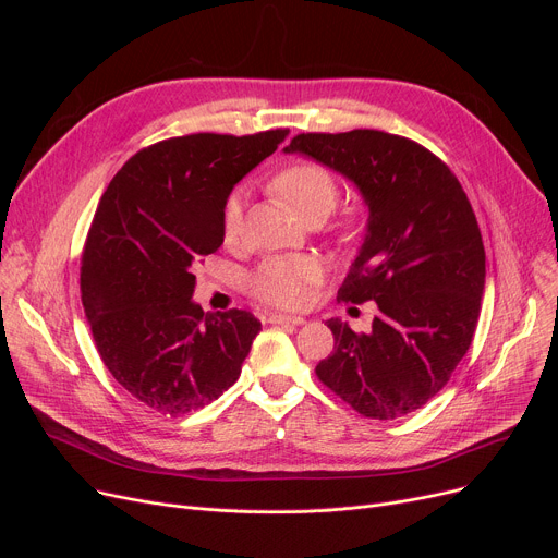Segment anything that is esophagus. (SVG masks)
<instances>
[{"instance_id":"obj_1","label":"esophagus","mask_w":558,"mask_h":558,"mask_svg":"<svg viewBox=\"0 0 558 558\" xmlns=\"http://www.w3.org/2000/svg\"><path fill=\"white\" fill-rule=\"evenodd\" d=\"M271 324H280V326H303L305 318L303 316H289V314H269Z\"/></svg>"}]
</instances>
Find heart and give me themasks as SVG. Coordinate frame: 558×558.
<instances>
[{
    "label": "heart",
    "instance_id": "b5f03b06",
    "mask_svg": "<svg viewBox=\"0 0 558 558\" xmlns=\"http://www.w3.org/2000/svg\"><path fill=\"white\" fill-rule=\"evenodd\" d=\"M276 192L294 208L305 221L324 219L339 201V183L335 173L312 160L294 162L274 179ZM244 217V194L232 192L223 203V232L226 238H238ZM341 232L353 234L357 219L345 217ZM320 276L318 264L310 257H269L246 276V289L253 299L276 307H299L307 296V287Z\"/></svg>",
    "mask_w": 558,
    "mask_h": 558
}]
</instances>
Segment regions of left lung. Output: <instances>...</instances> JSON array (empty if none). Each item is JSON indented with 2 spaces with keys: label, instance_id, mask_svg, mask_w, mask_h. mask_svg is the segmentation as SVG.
I'll use <instances>...</instances> for the list:
<instances>
[{
  "label": "left lung",
  "instance_id": "left-lung-1",
  "mask_svg": "<svg viewBox=\"0 0 558 558\" xmlns=\"http://www.w3.org/2000/svg\"><path fill=\"white\" fill-rule=\"evenodd\" d=\"M287 151L348 175L371 210L337 301H375L379 314L368 332L330 318L335 348L316 377L366 418L412 414L448 385L477 328L486 255L473 205L441 158L402 135L299 133Z\"/></svg>",
  "mask_w": 558,
  "mask_h": 558
}]
</instances>
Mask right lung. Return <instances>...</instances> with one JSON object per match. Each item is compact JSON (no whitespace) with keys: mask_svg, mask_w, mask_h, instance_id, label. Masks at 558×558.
Returning <instances> with one entry per match:
<instances>
[{"mask_svg":"<svg viewBox=\"0 0 558 558\" xmlns=\"http://www.w3.org/2000/svg\"><path fill=\"white\" fill-rule=\"evenodd\" d=\"M287 133L160 140L124 162L97 205L81 301L101 362L151 412H196L238 383L259 320L246 310L205 316L192 303V271L223 244L234 183Z\"/></svg>","mask_w":558,"mask_h":558,"instance_id":"add662e5","label":"right lung"}]
</instances>
